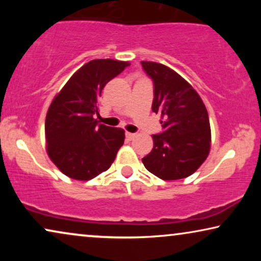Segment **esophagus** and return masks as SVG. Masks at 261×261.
I'll return each mask as SVG.
<instances>
[{"mask_svg":"<svg viewBox=\"0 0 261 261\" xmlns=\"http://www.w3.org/2000/svg\"><path fill=\"white\" fill-rule=\"evenodd\" d=\"M135 137H137V134H135V133H129V132H126L127 140H133Z\"/></svg>","mask_w":261,"mask_h":261,"instance_id":"obj_1","label":"esophagus"}]
</instances>
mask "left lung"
I'll list each match as a JSON object with an SVG mask.
<instances>
[{
	"label": "left lung",
	"instance_id": "8db88e82",
	"mask_svg": "<svg viewBox=\"0 0 261 261\" xmlns=\"http://www.w3.org/2000/svg\"><path fill=\"white\" fill-rule=\"evenodd\" d=\"M153 82L152 110L160 114L163 130L152 135L154 146L142 158L149 172L163 180L191 176L210 149V123L204 103L195 89L163 64L141 62Z\"/></svg>",
	"mask_w": 261,
	"mask_h": 261
}]
</instances>
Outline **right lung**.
I'll use <instances>...</instances> for the list:
<instances>
[{"instance_id":"obj_1","label":"right lung","mask_w":261,"mask_h":261,"mask_svg":"<svg viewBox=\"0 0 261 261\" xmlns=\"http://www.w3.org/2000/svg\"><path fill=\"white\" fill-rule=\"evenodd\" d=\"M129 64L95 59L82 66L49 106L45 121L47 153L65 176L90 180L105 172L123 145L124 130L98 123L105 85Z\"/></svg>"}]
</instances>
